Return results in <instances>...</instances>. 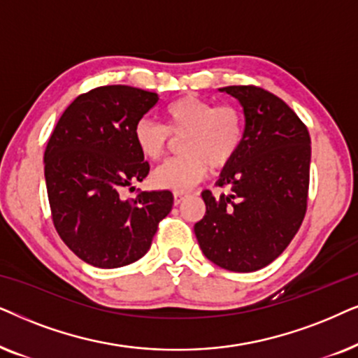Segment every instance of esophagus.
<instances>
[{
    "mask_svg": "<svg viewBox=\"0 0 358 358\" xmlns=\"http://www.w3.org/2000/svg\"><path fill=\"white\" fill-rule=\"evenodd\" d=\"M185 198H187V194H185V193H173V203H175V206H178V204L182 203Z\"/></svg>",
    "mask_w": 358,
    "mask_h": 358,
    "instance_id": "obj_1",
    "label": "esophagus"
}]
</instances>
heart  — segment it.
Segmentation results:
<instances>
[{
    "mask_svg": "<svg viewBox=\"0 0 358 358\" xmlns=\"http://www.w3.org/2000/svg\"><path fill=\"white\" fill-rule=\"evenodd\" d=\"M244 124L231 104L213 106L196 96L175 99L164 109V126L142 117L134 126L137 149L147 160H159L170 144V136L180 138L178 149L183 155L165 162L152 171L155 188L183 193L203 182L209 165L221 169L239 150Z\"/></svg>",
    "mask_w": 358,
    "mask_h": 358,
    "instance_id": "obj_1",
    "label": "heart"
}]
</instances>
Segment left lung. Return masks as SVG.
<instances>
[{
	"label": "left lung",
	"mask_w": 358,
	"mask_h": 358,
	"mask_svg": "<svg viewBox=\"0 0 358 358\" xmlns=\"http://www.w3.org/2000/svg\"><path fill=\"white\" fill-rule=\"evenodd\" d=\"M244 111L237 154L219 175L231 193H201L206 214L194 224L204 257L221 268L255 271L287 249L308 204L311 139L278 96L257 87H224Z\"/></svg>",
	"instance_id": "8db88e82"
}]
</instances>
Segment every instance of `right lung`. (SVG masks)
Masks as SVG:
<instances>
[{"label": "right lung", "instance_id": "obj_1", "mask_svg": "<svg viewBox=\"0 0 358 358\" xmlns=\"http://www.w3.org/2000/svg\"><path fill=\"white\" fill-rule=\"evenodd\" d=\"M157 101V93L126 85L94 88L65 109L47 142L44 175L54 226L76 257L98 268L144 257L173 206L166 189L121 198L124 188L149 175L134 126Z\"/></svg>", "mask_w": 358, "mask_h": 358}]
</instances>
